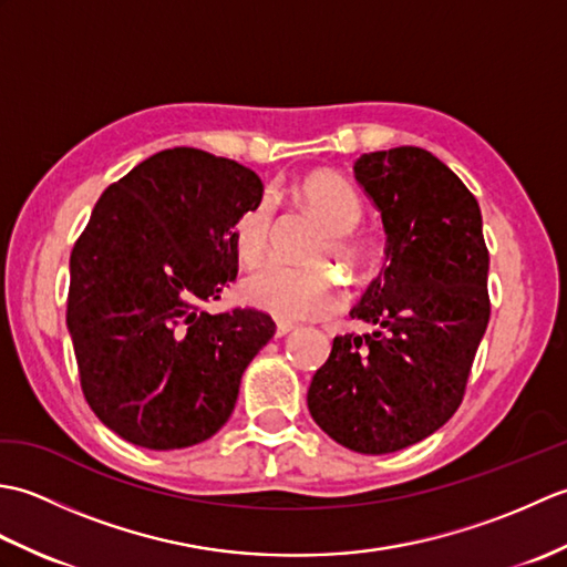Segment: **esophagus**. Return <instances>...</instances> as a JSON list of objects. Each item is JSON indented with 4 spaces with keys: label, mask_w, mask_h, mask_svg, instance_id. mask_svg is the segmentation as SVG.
<instances>
[{
    "label": "esophagus",
    "mask_w": 567,
    "mask_h": 567,
    "mask_svg": "<svg viewBox=\"0 0 567 567\" xmlns=\"http://www.w3.org/2000/svg\"><path fill=\"white\" fill-rule=\"evenodd\" d=\"M295 329H297V327H295L292 321H285V319H280V321H277V329H275V333H277V336H287V333L295 331Z\"/></svg>",
    "instance_id": "1"
}]
</instances>
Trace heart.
<instances>
[{"label":"heart","mask_w":567,"mask_h":567,"mask_svg":"<svg viewBox=\"0 0 567 567\" xmlns=\"http://www.w3.org/2000/svg\"><path fill=\"white\" fill-rule=\"evenodd\" d=\"M295 195L329 228L321 252H331L336 260L358 268L365 260V244L353 236V228L363 216V202L355 187L339 173L317 171L297 179ZM272 216L275 199L270 192H262L236 216L231 240L240 260L250 265L262 258L270 244ZM244 295L250 305L280 319L327 317L346 302L343 285L333 270L323 265H292L285 260H268L252 270L244 280Z\"/></svg>","instance_id":"heart-1"}]
</instances>
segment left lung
<instances>
[{"instance_id": "obj_1", "label": "left lung", "mask_w": 567, "mask_h": 567, "mask_svg": "<svg viewBox=\"0 0 567 567\" xmlns=\"http://www.w3.org/2000/svg\"><path fill=\"white\" fill-rule=\"evenodd\" d=\"M353 173L382 216L388 265L351 317L380 329L336 336L307 404L336 443L382 455L431 436L461 406L489 321V252L477 199L436 155L363 153Z\"/></svg>"}]
</instances>
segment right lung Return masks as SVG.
<instances>
[{"label": "right lung", "instance_id": "1", "mask_svg": "<svg viewBox=\"0 0 567 567\" xmlns=\"http://www.w3.org/2000/svg\"><path fill=\"white\" fill-rule=\"evenodd\" d=\"M262 195L246 165L197 148L151 155L104 189L70 256L68 331L84 400L151 451L212 439L272 339L258 309L209 315L236 280V216Z\"/></svg>", "mask_w": 567, "mask_h": 567}]
</instances>
